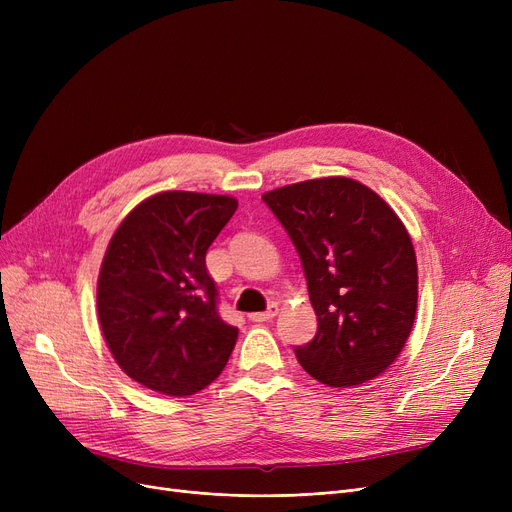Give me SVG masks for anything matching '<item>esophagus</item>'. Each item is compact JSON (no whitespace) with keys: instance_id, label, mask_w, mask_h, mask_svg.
<instances>
[{"instance_id":"obj_1","label":"esophagus","mask_w":512,"mask_h":512,"mask_svg":"<svg viewBox=\"0 0 512 512\" xmlns=\"http://www.w3.org/2000/svg\"><path fill=\"white\" fill-rule=\"evenodd\" d=\"M276 315H278V305H276V303H272L270 307H267V311L251 313V315H249V319H251V321H257V324H261V321H270V319H274Z\"/></svg>"}]
</instances>
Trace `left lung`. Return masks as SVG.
I'll list each match as a JSON object with an SVG mask.
<instances>
[{"label": "left lung", "mask_w": 512, "mask_h": 512, "mask_svg": "<svg viewBox=\"0 0 512 512\" xmlns=\"http://www.w3.org/2000/svg\"><path fill=\"white\" fill-rule=\"evenodd\" d=\"M297 247L317 334L294 348L303 369L332 388L382 375L417 313V257L394 209L365 184L315 178L261 197Z\"/></svg>", "instance_id": "8db88e82"}]
</instances>
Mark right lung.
Listing matches in <instances>:
<instances>
[{
	"label": "right lung",
	"instance_id": "add662e5",
	"mask_svg": "<svg viewBox=\"0 0 512 512\" xmlns=\"http://www.w3.org/2000/svg\"><path fill=\"white\" fill-rule=\"evenodd\" d=\"M236 207L228 195L157 193L126 215L107 245L99 326L120 369L141 386L191 396L226 367L238 330L218 313L205 255Z\"/></svg>",
	"mask_w": 512,
	"mask_h": 512
}]
</instances>
